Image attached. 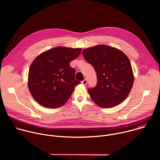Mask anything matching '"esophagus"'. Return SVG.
I'll return each instance as SVG.
<instances>
[{
	"instance_id": "34e87169",
	"label": "esophagus",
	"mask_w": 160,
	"mask_h": 160,
	"mask_svg": "<svg viewBox=\"0 0 160 160\" xmlns=\"http://www.w3.org/2000/svg\"><path fill=\"white\" fill-rule=\"evenodd\" d=\"M87 83V80L86 79H84V80L82 82V83L83 85H86Z\"/></svg>"
}]
</instances>
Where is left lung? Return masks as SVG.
Returning <instances> with one entry per match:
<instances>
[{
    "label": "left lung",
    "mask_w": 160,
    "mask_h": 160,
    "mask_svg": "<svg viewBox=\"0 0 160 160\" xmlns=\"http://www.w3.org/2000/svg\"><path fill=\"white\" fill-rule=\"evenodd\" d=\"M82 54L94 67L98 78L96 86L87 89L91 99L105 108L123 102L130 92L134 80L128 57L120 50L106 45L87 48Z\"/></svg>",
    "instance_id": "8db88e82"
}]
</instances>
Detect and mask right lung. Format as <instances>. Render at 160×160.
Returning <instances> with one entry per match:
<instances>
[{"mask_svg": "<svg viewBox=\"0 0 160 160\" xmlns=\"http://www.w3.org/2000/svg\"><path fill=\"white\" fill-rule=\"evenodd\" d=\"M80 48L57 47L42 52L30 65L28 86L34 99L49 108L62 106L80 83L70 63L81 53Z\"/></svg>", "mask_w": 160, "mask_h": 160, "instance_id": "right-lung-1", "label": "right lung"}]
</instances>
